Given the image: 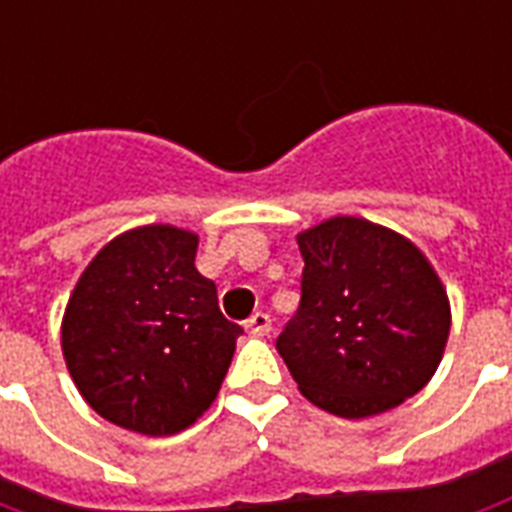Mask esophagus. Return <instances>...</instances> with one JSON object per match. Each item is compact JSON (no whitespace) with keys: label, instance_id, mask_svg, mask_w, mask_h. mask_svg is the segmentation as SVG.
<instances>
[{"label":"esophagus","instance_id":"34e87169","mask_svg":"<svg viewBox=\"0 0 512 512\" xmlns=\"http://www.w3.org/2000/svg\"><path fill=\"white\" fill-rule=\"evenodd\" d=\"M246 326V332L249 334H255V337H263V334L271 332V318H268L266 312H255L249 321L244 323Z\"/></svg>","mask_w":512,"mask_h":512}]
</instances>
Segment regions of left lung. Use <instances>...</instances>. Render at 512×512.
Segmentation results:
<instances>
[{"instance_id":"8db88e82","label":"left lung","mask_w":512,"mask_h":512,"mask_svg":"<svg viewBox=\"0 0 512 512\" xmlns=\"http://www.w3.org/2000/svg\"><path fill=\"white\" fill-rule=\"evenodd\" d=\"M301 301L277 351L301 395L362 419L428 384L450 337V301L428 257L381 224L334 216L299 233Z\"/></svg>"}]
</instances>
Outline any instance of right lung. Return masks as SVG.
Here are the masks:
<instances>
[{
  "instance_id": "add662e5",
  "label": "right lung",
  "mask_w": 512,
  "mask_h": 512,
  "mask_svg": "<svg viewBox=\"0 0 512 512\" xmlns=\"http://www.w3.org/2000/svg\"><path fill=\"white\" fill-rule=\"evenodd\" d=\"M197 235L147 224L117 235L84 268L62 318V354L101 417L172 436L208 411L244 329L219 310L194 266Z\"/></svg>"
}]
</instances>
